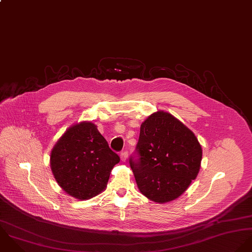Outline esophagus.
<instances>
[{"instance_id":"obj_1","label":"esophagus","mask_w":252,"mask_h":252,"mask_svg":"<svg viewBox=\"0 0 252 252\" xmlns=\"http://www.w3.org/2000/svg\"><path fill=\"white\" fill-rule=\"evenodd\" d=\"M120 157H121V158H122V160H126V158H127V152L124 151L122 152L121 154H120Z\"/></svg>"}]
</instances>
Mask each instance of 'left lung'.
I'll list each match as a JSON object with an SVG mask.
<instances>
[{
  "instance_id": "1",
  "label": "left lung",
  "mask_w": 252,
  "mask_h": 252,
  "mask_svg": "<svg viewBox=\"0 0 252 252\" xmlns=\"http://www.w3.org/2000/svg\"><path fill=\"white\" fill-rule=\"evenodd\" d=\"M135 151L129 164L137 187L155 202L180 197L200 170L202 150L198 138L167 112L158 111L142 123Z\"/></svg>"
}]
</instances>
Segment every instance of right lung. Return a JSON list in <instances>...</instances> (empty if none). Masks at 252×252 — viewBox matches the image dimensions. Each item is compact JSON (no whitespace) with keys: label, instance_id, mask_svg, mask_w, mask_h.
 <instances>
[{"label":"right lung","instance_id":"right-lung-1","mask_svg":"<svg viewBox=\"0 0 252 252\" xmlns=\"http://www.w3.org/2000/svg\"><path fill=\"white\" fill-rule=\"evenodd\" d=\"M120 157L109 148L97 126L82 122L70 126L51 153V167L58 185L78 200L92 199L106 188Z\"/></svg>","mask_w":252,"mask_h":252}]
</instances>
